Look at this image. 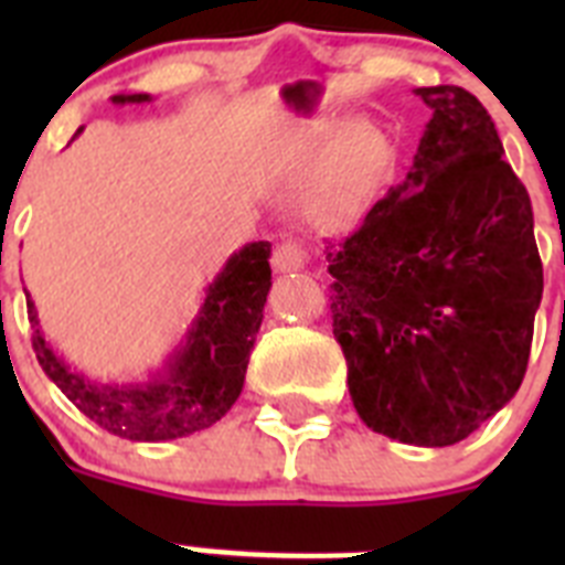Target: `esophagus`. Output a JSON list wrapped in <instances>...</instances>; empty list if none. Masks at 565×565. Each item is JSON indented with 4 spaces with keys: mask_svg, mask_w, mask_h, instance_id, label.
I'll return each mask as SVG.
<instances>
[{
    "mask_svg": "<svg viewBox=\"0 0 565 565\" xmlns=\"http://www.w3.org/2000/svg\"><path fill=\"white\" fill-rule=\"evenodd\" d=\"M306 263H308L306 252H302L297 243H282V246H277V252H274V257H271L274 271H279V274L299 271V268H306Z\"/></svg>",
    "mask_w": 565,
    "mask_h": 565,
    "instance_id": "obj_1",
    "label": "esophagus"
}]
</instances>
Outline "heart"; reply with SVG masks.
<instances>
[{"label":"heart","mask_w":565,"mask_h":565,"mask_svg":"<svg viewBox=\"0 0 565 565\" xmlns=\"http://www.w3.org/2000/svg\"><path fill=\"white\" fill-rule=\"evenodd\" d=\"M373 163H376V154L373 147L364 138H359L348 152L339 158L337 167L328 172V178L319 183L317 194L311 198L313 214H333L351 201L353 194L367 183L373 172Z\"/></svg>","instance_id":"heart-1"}]
</instances>
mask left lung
I'll use <instances>...</instances> for the list:
<instances>
[{
  "instance_id": "left-lung-1",
  "label": "left lung",
  "mask_w": 565,
  "mask_h": 565,
  "mask_svg": "<svg viewBox=\"0 0 565 565\" xmlns=\"http://www.w3.org/2000/svg\"><path fill=\"white\" fill-rule=\"evenodd\" d=\"M433 109L407 181L328 248L333 337L373 433L450 447L523 382L543 297L529 192L472 93L418 87Z\"/></svg>"
}]
</instances>
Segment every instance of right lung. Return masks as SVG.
Instances as JSON below:
<instances>
[{
  "mask_svg": "<svg viewBox=\"0 0 565 565\" xmlns=\"http://www.w3.org/2000/svg\"><path fill=\"white\" fill-rule=\"evenodd\" d=\"M143 102H152V96H113V104ZM268 257L271 243L259 239L226 259L221 274L209 282L186 337L169 353L163 371L152 373L147 382H98L70 367L44 339L36 306L28 294V319L39 364L89 422L118 438L172 441L206 430L232 411L246 382L248 356L271 288Z\"/></svg>",
  "mask_w": 565,
  "mask_h": 565,
  "instance_id": "add662e5",
  "label": "right lung"
}]
</instances>
